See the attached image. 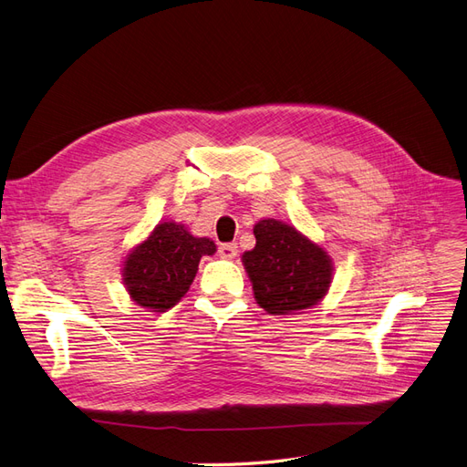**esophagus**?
Segmentation results:
<instances>
[{
    "label": "esophagus",
    "instance_id": "34e87169",
    "mask_svg": "<svg viewBox=\"0 0 467 467\" xmlns=\"http://www.w3.org/2000/svg\"><path fill=\"white\" fill-rule=\"evenodd\" d=\"M218 255H220L222 259H228V261L235 259V257H237V245H235V244H222V245L218 247Z\"/></svg>",
    "mask_w": 467,
    "mask_h": 467
}]
</instances>
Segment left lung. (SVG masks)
I'll list each match as a JSON object with an SVG mask.
<instances>
[{
  "instance_id": "8db88e82",
  "label": "left lung",
  "mask_w": 467,
  "mask_h": 467,
  "mask_svg": "<svg viewBox=\"0 0 467 467\" xmlns=\"http://www.w3.org/2000/svg\"><path fill=\"white\" fill-rule=\"evenodd\" d=\"M257 244L244 253L257 304L273 316H290L316 306L329 290L333 266L327 253L278 220L253 228Z\"/></svg>"
}]
</instances>
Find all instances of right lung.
I'll return each mask as SVG.
<instances>
[{"instance_id": "obj_1", "label": "right lung", "mask_w": 467, "mask_h": 467, "mask_svg": "<svg viewBox=\"0 0 467 467\" xmlns=\"http://www.w3.org/2000/svg\"><path fill=\"white\" fill-rule=\"evenodd\" d=\"M214 253V242L191 235L181 223L163 222L126 259V290L138 306L167 312L191 288L201 257Z\"/></svg>"}]
</instances>
